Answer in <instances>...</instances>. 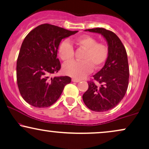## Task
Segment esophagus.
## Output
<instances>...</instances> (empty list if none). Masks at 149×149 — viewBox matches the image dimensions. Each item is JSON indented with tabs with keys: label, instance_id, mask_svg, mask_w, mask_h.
<instances>
[{
	"label": "esophagus",
	"instance_id": "obj_1",
	"mask_svg": "<svg viewBox=\"0 0 149 149\" xmlns=\"http://www.w3.org/2000/svg\"><path fill=\"white\" fill-rule=\"evenodd\" d=\"M72 81L75 82H78L80 81V79H76V78H72Z\"/></svg>",
	"mask_w": 149,
	"mask_h": 149
}]
</instances>
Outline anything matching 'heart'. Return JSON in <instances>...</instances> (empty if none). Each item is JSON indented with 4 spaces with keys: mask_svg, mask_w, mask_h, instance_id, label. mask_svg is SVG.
Segmentation results:
<instances>
[{
    "mask_svg": "<svg viewBox=\"0 0 149 149\" xmlns=\"http://www.w3.org/2000/svg\"><path fill=\"white\" fill-rule=\"evenodd\" d=\"M78 47L85 50L81 62H72L63 66L65 74L75 78H82L92 72L93 67L100 69L106 62L109 50L105 44L97 43L96 39L89 35H82L73 41ZM58 55L61 60L68 62L73 60L74 50L68 41H64L58 48Z\"/></svg>",
    "mask_w": 149,
    "mask_h": 149,
    "instance_id": "b5f03b06",
    "label": "heart"
}]
</instances>
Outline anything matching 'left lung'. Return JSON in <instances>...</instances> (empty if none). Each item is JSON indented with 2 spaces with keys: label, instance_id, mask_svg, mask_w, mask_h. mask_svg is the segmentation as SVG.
I'll return each instance as SVG.
<instances>
[{
  "label": "left lung",
  "instance_id": "obj_1",
  "mask_svg": "<svg viewBox=\"0 0 149 149\" xmlns=\"http://www.w3.org/2000/svg\"><path fill=\"white\" fill-rule=\"evenodd\" d=\"M101 34L107 42L109 55L103 67L88 82V89L82 95L85 105L95 112L114 108L126 94L129 81V67L126 48L113 32L105 28L85 30Z\"/></svg>",
  "mask_w": 149,
  "mask_h": 149
}]
</instances>
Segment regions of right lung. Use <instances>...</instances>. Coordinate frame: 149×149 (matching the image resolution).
<instances>
[{"instance_id":"add662e5","label":"right lung","mask_w":149,"mask_h":149,"mask_svg":"<svg viewBox=\"0 0 149 149\" xmlns=\"http://www.w3.org/2000/svg\"><path fill=\"white\" fill-rule=\"evenodd\" d=\"M76 33L45 23L27 35L17 59V81L21 96L28 104L36 107L51 106L71 82L69 76H50L61 68L57 58L60 42Z\"/></svg>"}]
</instances>
